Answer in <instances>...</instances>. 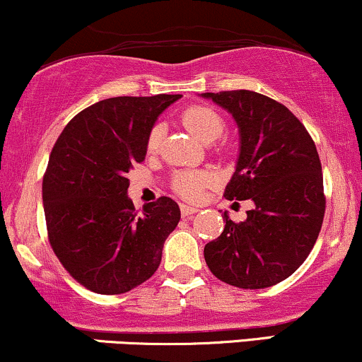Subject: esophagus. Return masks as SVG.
I'll use <instances>...</instances> for the list:
<instances>
[{
	"label": "esophagus",
	"instance_id": "obj_1",
	"mask_svg": "<svg viewBox=\"0 0 362 362\" xmlns=\"http://www.w3.org/2000/svg\"><path fill=\"white\" fill-rule=\"evenodd\" d=\"M180 208H181V214H182V216H189V215L197 214V211H198V208H197V206H191V205H185V203H181V205H180Z\"/></svg>",
	"mask_w": 362,
	"mask_h": 362
}]
</instances>
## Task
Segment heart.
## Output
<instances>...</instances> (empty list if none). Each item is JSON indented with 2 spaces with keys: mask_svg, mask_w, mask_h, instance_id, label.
Masks as SVG:
<instances>
[{
  "mask_svg": "<svg viewBox=\"0 0 362 362\" xmlns=\"http://www.w3.org/2000/svg\"><path fill=\"white\" fill-rule=\"evenodd\" d=\"M182 125L202 142H214L223 134L225 122L222 115L206 105H193L181 115ZM163 142V127L156 125L148 132L147 152L156 154ZM211 182V174L206 171H177L173 177V188L185 199H198L203 189Z\"/></svg>",
  "mask_w": 362,
  "mask_h": 362,
  "instance_id": "heart-1",
  "label": "heart"
}]
</instances>
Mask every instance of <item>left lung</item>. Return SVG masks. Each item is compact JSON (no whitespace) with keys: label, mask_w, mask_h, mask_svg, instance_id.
<instances>
[{"label":"left lung","mask_w":362,"mask_h":362,"mask_svg":"<svg viewBox=\"0 0 362 362\" xmlns=\"http://www.w3.org/2000/svg\"><path fill=\"white\" fill-rule=\"evenodd\" d=\"M235 118L240 154L227 199H252L244 222L205 245L220 281L261 290L295 273L315 245L325 215L322 164L308 130L286 106L249 89L203 93Z\"/></svg>","instance_id":"8db88e82"}]
</instances>
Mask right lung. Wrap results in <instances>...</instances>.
Returning a JSON list of instances; mask_svg holds the SVG:
<instances>
[{"instance_id":"1","label":"right lung","mask_w":362,"mask_h":362,"mask_svg":"<svg viewBox=\"0 0 362 362\" xmlns=\"http://www.w3.org/2000/svg\"><path fill=\"white\" fill-rule=\"evenodd\" d=\"M181 95L117 96L76 115L55 140L42 181L50 247L64 269L100 295L147 281L181 218L168 197L135 210L127 173L142 163L156 118Z\"/></svg>"}]
</instances>
